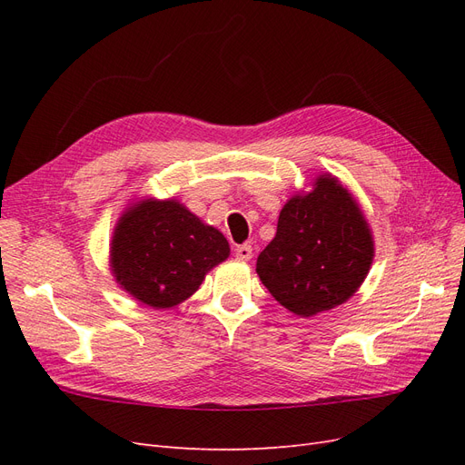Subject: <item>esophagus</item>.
Here are the masks:
<instances>
[{
    "instance_id": "obj_1",
    "label": "esophagus",
    "mask_w": 465,
    "mask_h": 465,
    "mask_svg": "<svg viewBox=\"0 0 465 465\" xmlns=\"http://www.w3.org/2000/svg\"><path fill=\"white\" fill-rule=\"evenodd\" d=\"M236 258L238 260H242V262H248V260H252V246L250 244H241V246H236Z\"/></svg>"
}]
</instances>
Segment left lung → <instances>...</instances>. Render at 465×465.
<instances>
[{
    "instance_id": "1",
    "label": "left lung",
    "mask_w": 465,
    "mask_h": 465,
    "mask_svg": "<svg viewBox=\"0 0 465 465\" xmlns=\"http://www.w3.org/2000/svg\"><path fill=\"white\" fill-rule=\"evenodd\" d=\"M374 241L353 195L331 174L283 205L256 272L272 297L308 318L349 301L367 277Z\"/></svg>"
}]
</instances>
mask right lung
<instances>
[{"label":"right lung","mask_w":465,"mask_h":465,"mask_svg":"<svg viewBox=\"0 0 465 465\" xmlns=\"http://www.w3.org/2000/svg\"><path fill=\"white\" fill-rule=\"evenodd\" d=\"M231 254L227 238L176 200H142L124 211L110 242L116 283L151 308H173Z\"/></svg>","instance_id":"add662e5"}]
</instances>
